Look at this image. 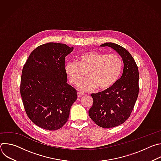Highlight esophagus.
I'll return each mask as SVG.
<instances>
[{
    "mask_svg": "<svg viewBox=\"0 0 161 161\" xmlns=\"http://www.w3.org/2000/svg\"><path fill=\"white\" fill-rule=\"evenodd\" d=\"M83 95H84V93L81 92H78V94H77L78 97H82Z\"/></svg>",
    "mask_w": 161,
    "mask_h": 161,
    "instance_id": "1",
    "label": "esophagus"
}]
</instances>
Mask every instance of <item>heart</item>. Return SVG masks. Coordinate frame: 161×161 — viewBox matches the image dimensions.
Here are the masks:
<instances>
[{
  "label": "heart",
  "mask_w": 161,
  "mask_h": 161,
  "mask_svg": "<svg viewBox=\"0 0 161 161\" xmlns=\"http://www.w3.org/2000/svg\"><path fill=\"white\" fill-rule=\"evenodd\" d=\"M122 69V61L117 55H108L99 52L89 51L79 56L78 63L68 62L65 71L70 83L77 85L87 73L88 80L78 85L82 90H101L110 88L119 79Z\"/></svg>",
  "instance_id": "b5f03b06"
}]
</instances>
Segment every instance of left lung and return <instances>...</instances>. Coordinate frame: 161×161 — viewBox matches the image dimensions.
Instances as JSON below:
<instances>
[{"instance_id":"1","label":"left lung","mask_w":161,"mask_h":161,"mask_svg":"<svg viewBox=\"0 0 161 161\" xmlns=\"http://www.w3.org/2000/svg\"><path fill=\"white\" fill-rule=\"evenodd\" d=\"M120 55L124 62L123 73L110 88L91 94L93 105L89 111L90 119L103 128H111L123 124L130 115L139 94V71L130 53L121 46L106 42Z\"/></svg>"}]
</instances>
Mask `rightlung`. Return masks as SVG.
Wrapping results in <instances>:
<instances>
[{"label": "right lung", "instance_id": "1", "mask_svg": "<svg viewBox=\"0 0 161 161\" xmlns=\"http://www.w3.org/2000/svg\"><path fill=\"white\" fill-rule=\"evenodd\" d=\"M73 47L58 42L41 44L23 67L20 94L25 112L37 126L49 130L67 122L77 92L67 83L65 57Z\"/></svg>", "mask_w": 161, "mask_h": 161}]
</instances>
